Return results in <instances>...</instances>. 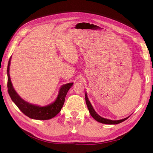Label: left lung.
<instances>
[{"label":"left lung","mask_w":153,"mask_h":153,"mask_svg":"<svg viewBox=\"0 0 153 153\" xmlns=\"http://www.w3.org/2000/svg\"><path fill=\"white\" fill-rule=\"evenodd\" d=\"M85 98L86 104H87L88 109H89L90 114L91 115V116L96 120V121H97L99 122V123H103V124H117L121 123L124 121L125 120H126L129 117H126V118L123 119L117 120V121H112V120H110V119H105V118L101 117V116H100V115L95 112V110H94L93 107H92V106L91 104L89 99H88V98H87V96L86 93L85 94Z\"/></svg>","instance_id":"8db88e82"}]
</instances>
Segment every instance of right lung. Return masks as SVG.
Instances as JSON below:
<instances>
[{"label":"right lung","mask_w":153,"mask_h":153,"mask_svg":"<svg viewBox=\"0 0 153 153\" xmlns=\"http://www.w3.org/2000/svg\"><path fill=\"white\" fill-rule=\"evenodd\" d=\"M11 58L8 62L7 69V88L8 93L10 94L12 101L16 104L22 113H24L27 116L31 119L37 120H47L52 119L57 115L61 111L65 101L67 92L73 85V83H69L61 87L59 91V93L57 100L55 102L47 106H39L34 105H32L27 101L22 100L18 96L16 92L13 89V85L11 82L10 75V66L11 63Z\"/></svg>","instance_id":"obj_1"}]
</instances>
